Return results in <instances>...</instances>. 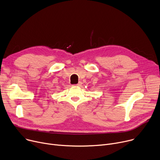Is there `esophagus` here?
<instances>
[{
	"label": "esophagus",
	"instance_id": "1",
	"mask_svg": "<svg viewBox=\"0 0 160 160\" xmlns=\"http://www.w3.org/2000/svg\"><path fill=\"white\" fill-rule=\"evenodd\" d=\"M82 82H80L78 84H77V85H74V86H82Z\"/></svg>",
	"mask_w": 160,
	"mask_h": 160
}]
</instances>
